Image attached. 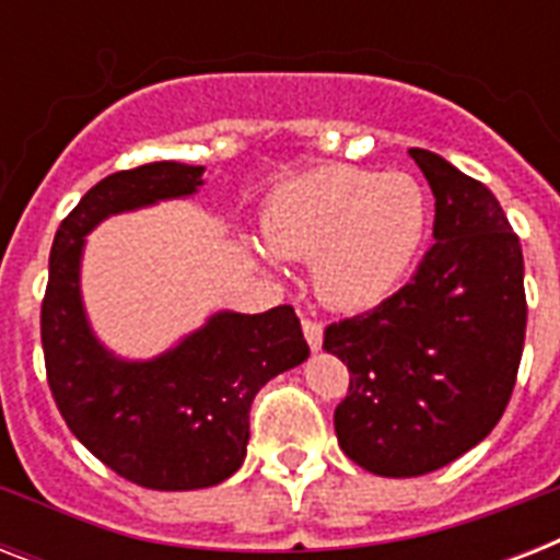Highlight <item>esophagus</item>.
Returning <instances> with one entry per match:
<instances>
[{"mask_svg": "<svg viewBox=\"0 0 560 560\" xmlns=\"http://www.w3.org/2000/svg\"><path fill=\"white\" fill-rule=\"evenodd\" d=\"M302 331H305V340L307 346L314 351L323 349V323H316V319H302Z\"/></svg>", "mask_w": 560, "mask_h": 560, "instance_id": "34e87169", "label": "esophagus"}]
</instances>
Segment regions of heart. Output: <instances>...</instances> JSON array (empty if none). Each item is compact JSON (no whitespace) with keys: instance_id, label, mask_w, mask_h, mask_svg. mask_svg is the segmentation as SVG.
<instances>
[{"instance_id":"obj_1","label":"heart","mask_w":560,"mask_h":560,"mask_svg":"<svg viewBox=\"0 0 560 560\" xmlns=\"http://www.w3.org/2000/svg\"><path fill=\"white\" fill-rule=\"evenodd\" d=\"M430 223L424 186L409 174L328 165L281 183L264 235L281 258L314 261L316 296L363 311L404 284Z\"/></svg>"}]
</instances>
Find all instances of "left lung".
Masks as SVG:
<instances>
[{
  "instance_id": "obj_1",
  "label": "left lung",
  "mask_w": 560,
  "mask_h": 560,
  "mask_svg": "<svg viewBox=\"0 0 560 560\" xmlns=\"http://www.w3.org/2000/svg\"><path fill=\"white\" fill-rule=\"evenodd\" d=\"M409 156L433 188L435 244L398 293L331 323L323 342L351 374L337 442L377 477H421L482 442L526 340L521 237L497 197L435 153Z\"/></svg>"
}]
</instances>
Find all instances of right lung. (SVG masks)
<instances>
[{"label": "right lung", "mask_w": 560, "mask_h": 560, "mask_svg": "<svg viewBox=\"0 0 560 560\" xmlns=\"http://www.w3.org/2000/svg\"><path fill=\"white\" fill-rule=\"evenodd\" d=\"M202 165L151 162L109 174L57 229L39 311L48 389L78 442L118 477L153 491H191L232 477L246 456L249 407L264 383L307 360L296 311H220L177 349L144 363L109 354L81 302L83 237L118 211L188 197Z\"/></svg>", "instance_id": "1"}]
</instances>
